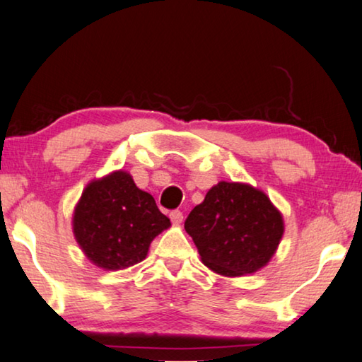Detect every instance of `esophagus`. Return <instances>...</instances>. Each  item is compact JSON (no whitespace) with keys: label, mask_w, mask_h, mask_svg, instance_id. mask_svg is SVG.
<instances>
[{"label":"esophagus","mask_w":362,"mask_h":362,"mask_svg":"<svg viewBox=\"0 0 362 362\" xmlns=\"http://www.w3.org/2000/svg\"><path fill=\"white\" fill-rule=\"evenodd\" d=\"M170 218L175 225H180L182 223V212H180V210H173V212L170 214Z\"/></svg>","instance_id":"obj_1"}]
</instances>
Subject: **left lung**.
<instances>
[{
    "instance_id": "left-lung-1",
    "label": "left lung",
    "mask_w": 362,
    "mask_h": 362,
    "mask_svg": "<svg viewBox=\"0 0 362 362\" xmlns=\"http://www.w3.org/2000/svg\"><path fill=\"white\" fill-rule=\"evenodd\" d=\"M202 262L225 276L262 269L275 254L285 225L276 207L243 182L221 181L196 205L185 221Z\"/></svg>"
}]
</instances>
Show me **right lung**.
<instances>
[{
  "instance_id": "add662e5",
  "label": "right lung",
  "mask_w": 362,
  "mask_h": 362,
  "mask_svg": "<svg viewBox=\"0 0 362 362\" xmlns=\"http://www.w3.org/2000/svg\"><path fill=\"white\" fill-rule=\"evenodd\" d=\"M170 225L155 199L123 170L88 182L72 216L76 241L105 270L142 262L153 238Z\"/></svg>"
}]
</instances>
